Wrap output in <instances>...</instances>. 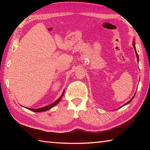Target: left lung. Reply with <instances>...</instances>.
<instances>
[{"label": "left lung", "instance_id": "obj_1", "mask_svg": "<svg viewBox=\"0 0 150 150\" xmlns=\"http://www.w3.org/2000/svg\"><path fill=\"white\" fill-rule=\"evenodd\" d=\"M133 46H134V50H135V52H136V56H137V59H138V54H137V52H136V47H135V43H134V42H133ZM134 96H133V97L132 98H131V99L130 100H129L128 101V102H127L126 104H125V105H127V104H128L129 103H130L131 102V101L132 100V99H133V98H134Z\"/></svg>", "mask_w": 150, "mask_h": 150}]
</instances>
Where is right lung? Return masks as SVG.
<instances>
[{
    "instance_id": "add662e5",
    "label": "right lung",
    "mask_w": 150,
    "mask_h": 150,
    "mask_svg": "<svg viewBox=\"0 0 150 150\" xmlns=\"http://www.w3.org/2000/svg\"><path fill=\"white\" fill-rule=\"evenodd\" d=\"M64 93V92H63ZM63 95V93L62 94V95L61 96V97L59 98V99H57L56 101H55V103H54L53 104H51V105L46 106H44V107H42V108H36V109H34V108H29V110H32V111H34V112H44V111H46L47 110H50V108H52V107H54V106H55L58 104V103L61 100V98H62V96Z\"/></svg>"
}]
</instances>
